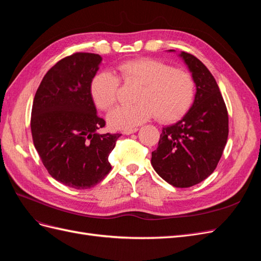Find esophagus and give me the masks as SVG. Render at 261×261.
Listing matches in <instances>:
<instances>
[{"mask_svg": "<svg viewBox=\"0 0 261 261\" xmlns=\"http://www.w3.org/2000/svg\"><path fill=\"white\" fill-rule=\"evenodd\" d=\"M137 130H138V128H137V127H135V128H130V129H125L123 133L125 134V135H130V134L136 133Z\"/></svg>", "mask_w": 261, "mask_h": 261, "instance_id": "esophagus-1", "label": "esophagus"}]
</instances>
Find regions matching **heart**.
Masks as SVG:
<instances>
[{"label":"heart","instance_id":"heart-1","mask_svg":"<svg viewBox=\"0 0 261 261\" xmlns=\"http://www.w3.org/2000/svg\"><path fill=\"white\" fill-rule=\"evenodd\" d=\"M122 81L137 85L133 96L135 103L118 106L108 114V122L115 129H130L155 116L170 122L183 115L195 96V82L186 70L174 68L154 59H137L121 63L115 75L103 70L92 77L90 94L100 110H110L116 101Z\"/></svg>","mask_w":261,"mask_h":261}]
</instances>
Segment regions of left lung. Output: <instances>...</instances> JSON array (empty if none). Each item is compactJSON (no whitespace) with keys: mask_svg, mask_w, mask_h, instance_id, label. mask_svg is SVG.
Segmentation results:
<instances>
[{"mask_svg":"<svg viewBox=\"0 0 261 261\" xmlns=\"http://www.w3.org/2000/svg\"><path fill=\"white\" fill-rule=\"evenodd\" d=\"M175 52V50H169ZM196 87L194 102L176 123L164 126L151 165L174 187H191L217 168L228 135V116L215 77L194 55L179 52Z\"/></svg>","mask_w":261,"mask_h":261,"instance_id":"left-lung-1","label":"left lung"}]
</instances>
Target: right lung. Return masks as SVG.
I'll list each match as a JSON object with an SVG mask.
<instances>
[{
  "instance_id": "right-lung-1",
  "label": "right lung",
  "mask_w": 261,
  "mask_h": 261,
  "mask_svg": "<svg viewBox=\"0 0 261 261\" xmlns=\"http://www.w3.org/2000/svg\"><path fill=\"white\" fill-rule=\"evenodd\" d=\"M102 58L75 53L51 67L39 86L31 110V134L50 175L76 189L97 185L111 170L109 154L121 134H100L106 122L90 94Z\"/></svg>"
}]
</instances>
